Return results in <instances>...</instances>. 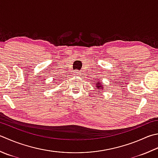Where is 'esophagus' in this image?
Segmentation results:
<instances>
[{
	"mask_svg": "<svg viewBox=\"0 0 158 158\" xmlns=\"http://www.w3.org/2000/svg\"><path fill=\"white\" fill-rule=\"evenodd\" d=\"M80 74H81V73H80V71L77 70H75V71H74V72H73V75H75V76H79Z\"/></svg>",
	"mask_w": 158,
	"mask_h": 158,
	"instance_id": "1",
	"label": "esophagus"
}]
</instances>
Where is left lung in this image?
I'll return each mask as SVG.
<instances>
[{
    "instance_id": "obj_1",
    "label": "left lung",
    "mask_w": 158,
    "mask_h": 158,
    "mask_svg": "<svg viewBox=\"0 0 158 158\" xmlns=\"http://www.w3.org/2000/svg\"><path fill=\"white\" fill-rule=\"evenodd\" d=\"M93 81L94 82V85L96 86V88L98 89V92H101L102 90H104L103 82L99 81V79H97L96 80H94Z\"/></svg>"
}]
</instances>
